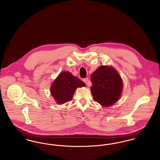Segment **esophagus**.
<instances>
[{"instance_id": "esophagus-1", "label": "esophagus", "mask_w": 160, "mask_h": 160, "mask_svg": "<svg viewBox=\"0 0 160 160\" xmlns=\"http://www.w3.org/2000/svg\"><path fill=\"white\" fill-rule=\"evenodd\" d=\"M83 82L85 83L86 84V85H87V86H91V81L89 80V79L88 78H84Z\"/></svg>"}]
</instances>
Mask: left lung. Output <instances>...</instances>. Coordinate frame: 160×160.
<instances>
[{
    "instance_id": "left-lung-1",
    "label": "left lung",
    "mask_w": 160,
    "mask_h": 160,
    "mask_svg": "<svg viewBox=\"0 0 160 160\" xmlns=\"http://www.w3.org/2000/svg\"><path fill=\"white\" fill-rule=\"evenodd\" d=\"M93 98L101 106L114 104L122 94L123 83L119 73L112 67L101 66L91 76Z\"/></svg>"
}]
</instances>
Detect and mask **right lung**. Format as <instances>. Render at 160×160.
I'll return each mask as SVG.
<instances>
[{"instance_id":"right-lung-1","label":"right lung","mask_w":160,"mask_h":160,"mask_svg":"<svg viewBox=\"0 0 160 160\" xmlns=\"http://www.w3.org/2000/svg\"><path fill=\"white\" fill-rule=\"evenodd\" d=\"M86 86L85 83L68 71L62 72L50 87L52 97L58 104L72 100L77 88Z\"/></svg>"}]
</instances>
